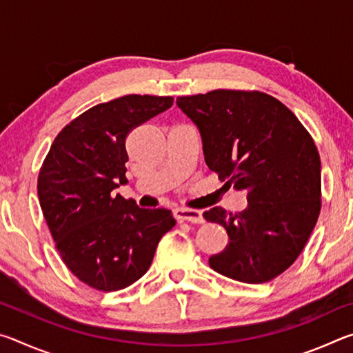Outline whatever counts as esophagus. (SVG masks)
Returning <instances> with one entry per match:
<instances>
[{
	"mask_svg": "<svg viewBox=\"0 0 353 353\" xmlns=\"http://www.w3.org/2000/svg\"><path fill=\"white\" fill-rule=\"evenodd\" d=\"M174 218L177 221H188V223L201 224L204 223V216L199 210H194V208H187V207H177L174 208Z\"/></svg>",
	"mask_w": 353,
	"mask_h": 353,
	"instance_id": "34e87169",
	"label": "esophagus"
}]
</instances>
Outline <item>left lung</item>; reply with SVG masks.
Returning a JSON list of instances; mask_svg holds the SVG:
<instances>
[{"label":"left lung","mask_w":353,"mask_h":353,"mask_svg":"<svg viewBox=\"0 0 353 353\" xmlns=\"http://www.w3.org/2000/svg\"><path fill=\"white\" fill-rule=\"evenodd\" d=\"M202 137L205 163L225 185L248 191V207L204 213L229 244L210 268L243 283H265L296 261L321 213V157L288 107L256 90L179 97Z\"/></svg>","instance_id":"1"}]
</instances>
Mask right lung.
Returning a JSON list of instances; mask_svg holds the SVG:
<instances>
[{
  "instance_id": "obj_1",
  "label": "right lung",
  "mask_w": 353,
  "mask_h": 353,
  "mask_svg": "<svg viewBox=\"0 0 353 353\" xmlns=\"http://www.w3.org/2000/svg\"><path fill=\"white\" fill-rule=\"evenodd\" d=\"M172 97L126 94L70 121L41 163V212L65 266L98 291H118L151 266L176 221L166 208H140L113 190L128 182L126 139L172 105Z\"/></svg>"
}]
</instances>
